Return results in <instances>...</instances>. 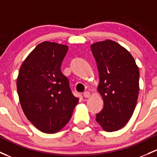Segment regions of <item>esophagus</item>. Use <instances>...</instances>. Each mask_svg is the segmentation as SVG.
I'll use <instances>...</instances> for the list:
<instances>
[{"label": "esophagus", "mask_w": 157, "mask_h": 157, "mask_svg": "<svg viewBox=\"0 0 157 157\" xmlns=\"http://www.w3.org/2000/svg\"><path fill=\"white\" fill-rule=\"evenodd\" d=\"M83 96L84 98H88L90 97V93L87 92V91H86V92H84L83 93Z\"/></svg>", "instance_id": "34e87169"}]
</instances>
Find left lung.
<instances>
[{
	"label": "left lung",
	"instance_id": "8db88e82",
	"mask_svg": "<svg viewBox=\"0 0 157 157\" xmlns=\"http://www.w3.org/2000/svg\"><path fill=\"white\" fill-rule=\"evenodd\" d=\"M90 48L99 75L98 90L104 101L96 120L105 131H117L128 123L136 105L139 68L131 54L113 40L96 42Z\"/></svg>",
	"mask_w": 157,
	"mask_h": 157
}]
</instances>
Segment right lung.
<instances>
[{"label":"right lung","mask_w":157,"mask_h":157,"mask_svg":"<svg viewBox=\"0 0 157 157\" xmlns=\"http://www.w3.org/2000/svg\"><path fill=\"white\" fill-rule=\"evenodd\" d=\"M68 47L54 42L38 44L24 60L17 78L22 110L39 131L55 133L67 124L78 98L61 71Z\"/></svg>","instance_id":"obj_1"}]
</instances>
